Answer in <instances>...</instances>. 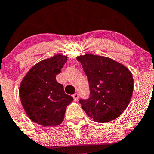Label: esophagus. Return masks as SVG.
Masks as SVG:
<instances>
[{
	"instance_id": "1",
	"label": "esophagus",
	"mask_w": 154,
	"mask_h": 154,
	"mask_svg": "<svg viewBox=\"0 0 154 154\" xmlns=\"http://www.w3.org/2000/svg\"><path fill=\"white\" fill-rule=\"evenodd\" d=\"M72 97H73L74 101H78V99H79V94L78 93H75V94L72 95Z\"/></svg>"
}]
</instances>
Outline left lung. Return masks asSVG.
<instances>
[{
  "label": "left lung",
  "mask_w": 154,
  "mask_h": 154,
  "mask_svg": "<svg viewBox=\"0 0 154 154\" xmlns=\"http://www.w3.org/2000/svg\"><path fill=\"white\" fill-rule=\"evenodd\" d=\"M88 76L90 95L79 103L87 115L96 122L118 118L129 104L134 79L131 71L110 58L87 53L76 58Z\"/></svg>",
  "instance_id": "8db88e82"
}]
</instances>
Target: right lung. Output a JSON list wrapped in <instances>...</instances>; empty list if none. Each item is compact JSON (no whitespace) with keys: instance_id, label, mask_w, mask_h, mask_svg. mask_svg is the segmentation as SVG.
Instances as JSON below:
<instances>
[{"instance_id":"1","label":"right lung","mask_w":154,"mask_h":154,"mask_svg":"<svg viewBox=\"0 0 154 154\" xmlns=\"http://www.w3.org/2000/svg\"><path fill=\"white\" fill-rule=\"evenodd\" d=\"M66 60L67 56L61 54L42 60L30 68L20 82V102L28 117L37 124L58 126L64 120L66 107L73 101L55 79Z\"/></svg>"}]
</instances>
